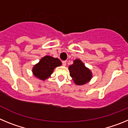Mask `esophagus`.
I'll use <instances>...</instances> for the list:
<instances>
[{"instance_id": "esophagus-1", "label": "esophagus", "mask_w": 128, "mask_h": 128, "mask_svg": "<svg viewBox=\"0 0 128 128\" xmlns=\"http://www.w3.org/2000/svg\"><path fill=\"white\" fill-rule=\"evenodd\" d=\"M66 61H63V62H62V64H63V66H66Z\"/></svg>"}]
</instances>
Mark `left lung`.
Wrapping results in <instances>:
<instances>
[{
	"instance_id": "left-lung-1",
	"label": "left lung",
	"mask_w": 128,
	"mask_h": 128,
	"mask_svg": "<svg viewBox=\"0 0 128 128\" xmlns=\"http://www.w3.org/2000/svg\"><path fill=\"white\" fill-rule=\"evenodd\" d=\"M70 76L77 85L86 84L92 78V72L80 59H76L73 64L68 66Z\"/></svg>"
}]
</instances>
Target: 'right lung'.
Returning a JSON list of instances; mask_svg holds the SVG:
<instances>
[{"label":"right lung","instance_id":"add662e5","mask_svg":"<svg viewBox=\"0 0 128 128\" xmlns=\"http://www.w3.org/2000/svg\"><path fill=\"white\" fill-rule=\"evenodd\" d=\"M62 65V62L58 58L50 56H45L32 67V74L38 79L45 81L50 78L54 68Z\"/></svg>","mask_w":128,"mask_h":128}]
</instances>
